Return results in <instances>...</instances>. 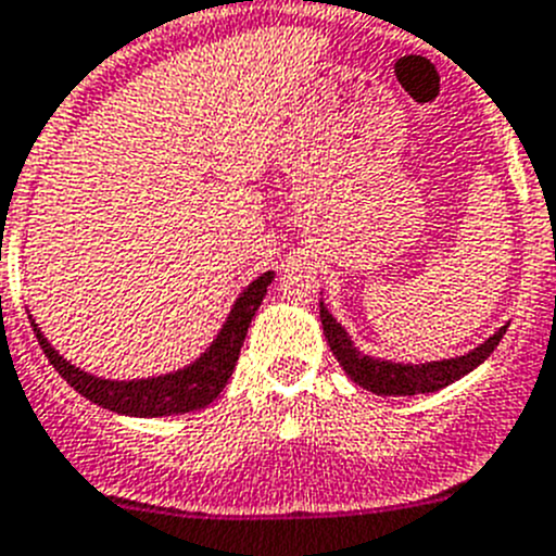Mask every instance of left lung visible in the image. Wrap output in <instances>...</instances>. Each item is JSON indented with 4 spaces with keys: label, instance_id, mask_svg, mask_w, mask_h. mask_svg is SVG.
Here are the masks:
<instances>
[{
    "label": "left lung",
    "instance_id": "left-lung-1",
    "mask_svg": "<svg viewBox=\"0 0 556 556\" xmlns=\"http://www.w3.org/2000/svg\"><path fill=\"white\" fill-rule=\"evenodd\" d=\"M321 324L324 334H327V343L332 349L334 359L343 365V371L359 384V388L371 390L377 396H415V393H434V390L446 388V384L457 382L459 377L471 374L477 365H482L484 359L493 354V349L498 346V340L507 332V324L498 329L496 334H490L484 343H479L477 349H471L468 354H459L452 359H432V363H393V359L371 357V354H363L354 340L349 338V332L340 327L332 318L327 307L321 302Z\"/></svg>",
    "mask_w": 556,
    "mask_h": 556
}]
</instances>
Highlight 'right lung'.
<instances>
[{"instance_id": "add662e5", "label": "right lung", "mask_w": 556, "mask_h": 556, "mask_svg": "<svg viewBox=\"0 0 556 556\" xmlns=\"http://www.w3.org/2000/svg\"><path fill=\"white\" fill-rule=\"evenodd\" d=\"M274 271L260 274L243 293L235 299L232 309H229L227 321L218 329L204 354H199L191 365H185L179 371L160 374V377L147 379H102L93 374L83 371L68 359L60 357L52 349L47 338H43L41 327L35 324L29 315L33 332L41 343L43 354L49 363L54 365V371L66 379L77 393H83L88 402L99 404L104 409L122 415H135V418H163V415H182L193 413V409L207 407L213 399L224 390L235 371V363L241 357V346L247 340L249 324H252L254 313H257L260 302L266 299V290L271 285Z\"/></svg>"}]
</instances>
